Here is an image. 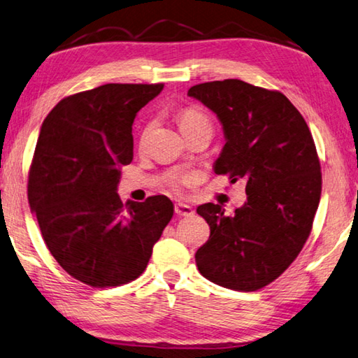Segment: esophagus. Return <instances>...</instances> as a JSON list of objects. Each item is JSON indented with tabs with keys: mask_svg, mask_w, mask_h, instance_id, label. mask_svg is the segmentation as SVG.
Returning a JSON list of instances; mask_svg holds the SVG:
<instances>
[{
	"mask_svg": "<svg viewBox=\"0 0 358 358\" xmlns=\"http://www.w3.org/2000/svg\"><path fill=\"white\" fill-rule=\"evenodd\" d=\"M175 214H177V216L187 217V216H192L194 210L192 206L183 203V201H178V203H175Z\"/></svg>",
	"mask_w": 358,
	"mask_h": 358,
	"instance_id": "1",
	"label": "esophagus"
}]
</instances>
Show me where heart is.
<instances>
[{
    "mask_svg": "<svg viewBox=\"0 0 358 358\" xmlns=\"http://www.w3.org/2000/svg\"><path fill=\"white\" fill-rule=\"evenodd\" d=\"M177 120H178V127H180L181 131H183V129L191 128V127L200 125V123H206L208 122L206 117L201 114L199 109H196V108H185V109H181V111L178 113V115H177Z\"/></svg>",
    "mask_w": 358,
    "mask_h": 358,
    "instance_id": "b5f03b06",
    "label": "heart"
}]
</instances>
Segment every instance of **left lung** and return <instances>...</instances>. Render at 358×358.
Listing matches in <instances>:
<instances>
[{
	"mask_svg": "<svg viewBox=\"0 0 358 358\" xmlns=\"http://www.w3.org/2000/svg\"><path fill=\"white\" fill-rule=\"evenodd\" d=\"M192 96L222 123L225 145L214 162L247 200L233 214L205 203L197 213L210 239L196 253L200 274L235 291L266 287L294 262L321 199V166L307 122L277 90L241 80L192 86Z\"/></svg>",
	"mask_w": 358,
	"mask_h": 358,
	"instance_id": "left-lung-1",
	"label": "left lung"
}]
</instances>
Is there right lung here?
Here are the masks:
<instances>
[{
  "label": "right lung",
  "instance_id": "right-lung-1",
  "mask_svg": "<svg viewBox=\"0 0 358 358\" xmlns=\"http://www.w3.org/2000/svg\"><path fill=\"white\" fill-rule=\"evenodd\" d=\"M164 84H105L66 96L38 133L28 200L43 241L69 274L94 288L119 287L145 271L173 216L166 196L117 194L133 161V122Z\"/></svg>",
  "mask_w": 358,
  "mask_h": 358
}]
</instances>
